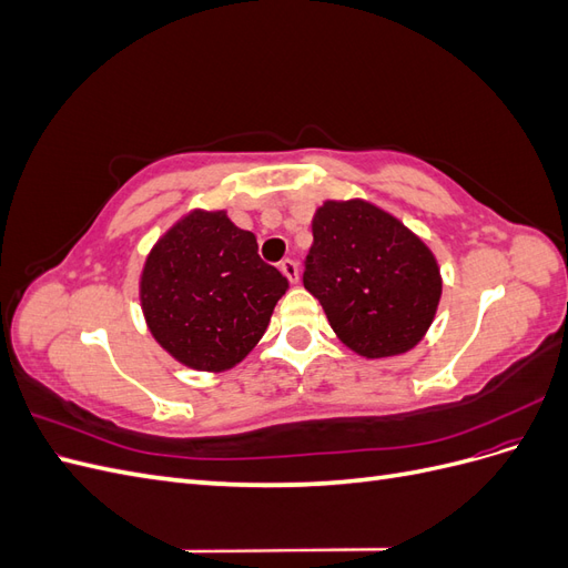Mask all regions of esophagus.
I'll use <instances>...</instances> for the list:
<instances>
[{
    "mask_svg": "<svg viewBox=\"0 0 568 568\" xmlns=\"http://www.w3.org/2000/svg\"><path fill=\"white\" fill-rule=\"evenodd\" d=\"M280 270L284 272V277H286L291 284L298 282V263H296V261H291V257H286V261L280 263Z\"/></svg>",
    "mask_w": 568,
    "mask_h": 568,
    "instance_id": "esophagus-1",
    "label": "esophagus"
}]
</instances>
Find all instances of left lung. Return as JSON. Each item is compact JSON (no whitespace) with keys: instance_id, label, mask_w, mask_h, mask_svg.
I'll list each match as a JSON object with an SVG mask.
<instances>
[{"instance_id":"1","label":"left lung","mask_w":568,"mask_h":568,"mask_svg":"<svg viewBox=\"0 0 568 568\" xmlns=\"http://www.w3.org/2000/svg\"><path fill=\"white\" fill-rule=\"evenodd\" d=\"M303 286L336 336L374 359L417 346L436 317L443 280L415 232L374 203L351 199L317 209Z\"/></svg>"}]
</instances>
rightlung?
I'll return each mask as SVG.
<instances>
[{"label": "right lung", "mask_w": 568, "mask_h": 568, "mask_svg": "<svg viewBox=\"0 0 568 568\" xmlns=\"http://www.w3.org/2000/svg\"><path fill=\"white\" fill-rule=\"evenodd\" d=\"M286 288L257 255L253 232L225 211H192L146 255L140 301L149 332L178 363L225 372L263 338Z\"/></svg>", "instance_id": "1"}]
</instances>
